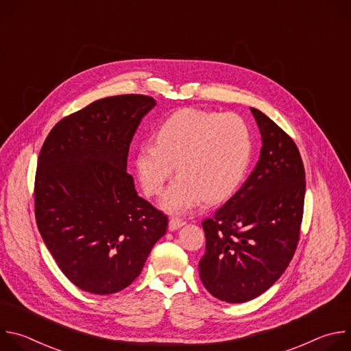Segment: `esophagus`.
Masks as SVG:
<instances>
[{
	"mask_svg": "<svg viewBox=\"0 0 351 351\" xmlns=\"http://www.w3.org/2000/svg\"><path fill=\"white\" fill-rule=\"evenodd\" d=\"M184 225V222L182 221V219H178V218H172V219H169V230L171 232H175V230H178L179 228H182Z\"/></svg>",
	"mask_w": 351,
	"mask_h": 351,
	"instance_id": "34e87169",
	"label": "esophagus"
}]
</instances>
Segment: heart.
I'll list each match as a JSON object with an SVG mask.
<instances>
[{
  "mask_svg": "<svg viewBox=\"0 0 351 351\" xmlns=\"http://www.w3.org/2000/svg\"><path fill=\"white\" fill-rule=\"evenodd\" d=\"M253 138L234 114L184 108L157 130L156 143L138 147L134 167L145 194H158L175 171L180 173L162 193L160 207L184 214L203 202L232 195L252 160Z\"/></svg>",
  "mask_w": 351,
  "mask_h": 351,
  "instance_id": "1",
  "label": "heart"
}]
</instances>
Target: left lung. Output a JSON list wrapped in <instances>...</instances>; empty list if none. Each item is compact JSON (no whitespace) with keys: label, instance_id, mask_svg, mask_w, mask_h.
Here are the masks:
<instances>
[{"label":"left lung","instance_id":"1","mask_svg":"<svg viewBox=\"0 0 351 351\" xmlns=\"http://www.w3.org/2000/svg\"><path fill=\"white\" fill-rule=\"evenodd\" d=\"M260 160L243 186L203 222L206 254L198 263L206 289L226 303H245L285 272L298 243L306 172L294 141L260 110Z\"/></svg>","mask_w":351,"mask_h":351}]
</instances>
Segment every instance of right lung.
Wrapping results in <instances>:
<instances>
[{
  "label": "right lung",
  "mask_w": 351,
  "mask_h": 351,
  "mask_svg": "<svg viewBox=\"0 0 351 351\" xmlns=\"http://www.w3.org/2000/svg\"><path fill=\"white\" fill-rule=\"evenodd\" d=\"M153 97H106L61 119L47 136L34 183L38 232L64 275L93 294H112L141 272L168 218L126 172L129 145Z\"/></svg>",
  "instance_id": "right-lung-1"
}]
</instances>
